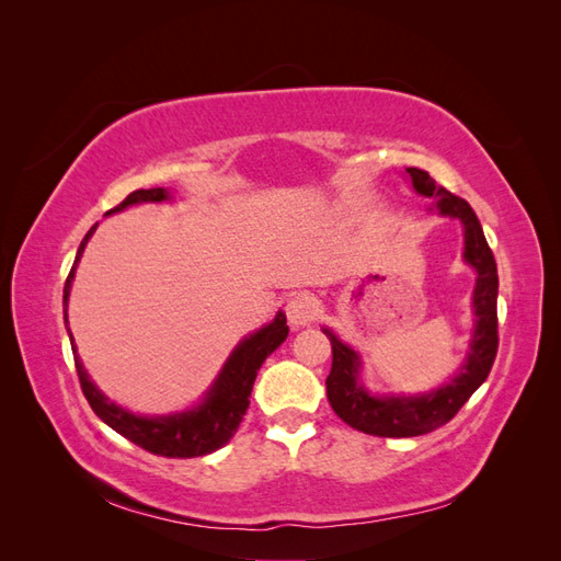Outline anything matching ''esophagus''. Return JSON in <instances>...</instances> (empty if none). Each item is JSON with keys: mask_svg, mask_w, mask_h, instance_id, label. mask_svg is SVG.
<instances>
[{"mask_svg": "<svg viewBox=\"0 0 561 561\" xmlns=\"http://www.w3.org/2000/svg\"><path fill=\"white\" fill-rule=\"evenodd\" d=\"M285 316H287V322H290L295 330L309 325V322L318 316L316 297L309 293H299V295L290 297L285 304Z\"/></svg>", "mask_w": 561, "mask_h": 561, "instance_id": "esophagus-1", "label": "esophagus"}]
</instances>
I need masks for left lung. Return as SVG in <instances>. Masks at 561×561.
<instances>
[{
	"label": "left lung",
	"mask_w": 561,
	"mask_h": 561,
	"mask_svg": "<svg viewBox=\"0 0 561 561\" xmlns=\"http://www.w3.org/2000/svg\"><path fill=\"white\" fill-rule=\"evenodd\" d=\"M407 173L421 196L435 198L439 215L461 219L466 241L463 260L478 271V283L472 293L474 332L468 358L449 383L431 390L428 396H371L358 381V353L346 346L332 330H322L332 344V369L325 386L334 414L346 421L351 428L377 437H414L445 426L484 383L499 351V271L478 215L468 206V201L435 184L426 171L407 168Z\"/></svg>",
	"instance_id": "8db88e82"
}]
</instances>
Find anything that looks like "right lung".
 Returning a JSON list of instances; mask_svg holds the SVG:
<instances>
[{
  "label": "right lung",
  "instance_id": "obj_1",
  "mask_svg": "<svg viewBox=\"0 0 561 561\" xmlns=\"http://www.w3.org/2000/svg\"><path fill=\"white\" fill-rule=\"evenodd\" d=\"M168 198H171V194H168L163 186H154V190H138L128 194L107 215L135 206V203H161ZM95 227L98 225H93L91 231L83 236V241L77 250L75 266L65 280V290H62L65 322H67V299H70L75 271ZM287 330H290L287 328V318L283 311H278L268 325L245 336L243 342L233 348L222 371H219V377L215 379L213 388L208 390L206 398H203L198 407H194L190 412L168 414V416H138V414L126 412L124 407L110 402L89 379L87 369H83L77 355V348H72V353H75V365H77V375H79L83 396H87L91 410L103 419L110 428L130 439L133 445H138L157 456L192 458V456H206L219 447H225L233 437V433L239 431L243 414L250 404L252 383L257 379V371L268 355L285 342ZM70 339H72V332H70Z\"/></svg>",
  "mask_w": 561,
  "mask_h": 561
}]
</instances>
